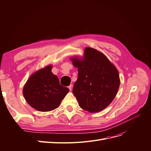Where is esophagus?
<instances>
[{"label": "esophagus", "instance_id": "34e87169", "mask_svg": "<svg viewBox=\"0 0 151 151\" xmlns=\"http://www.w3.org/2000/svg\"><path fill=\"white\" fill-rule=\"evenodd\" d=\"M68 89H69L70 91H71V88H72V86H71V85H70V86L68 87Z\"/></svg>", "mask_w": 151, "mask_h": 151}]
</instances>
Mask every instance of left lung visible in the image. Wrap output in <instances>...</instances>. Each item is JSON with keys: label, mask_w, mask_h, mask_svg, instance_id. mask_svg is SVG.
<instances>
[{"label": "left lung", "mask_w": 151, "mask_h": 151, "mask_svg": "<svg viewBox=\"0 0 151 151\" xmlns=\"http://www.w3.org/2000/svg\"><path fill=\"white\" fill-rule=\"evenodd\" d=\"M78 76L73 93L80 106L90 113L106 108L115 98L120 85L116 67L102 52L86 47L84 57L71 58Z\"/></svg>", "instance_id": "left-lung-1"}]
</instances>
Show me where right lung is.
<instances>
[{
  "instance_id": "obj_1",
  "label": "right lung",
  "mask_w": 151,
  "mask_h": 151,
  "mask_svg": "<svg viewBox=\"0 0 151 151\" xmlns=\"http://www.w3.org/2000/svg\"><path fill=\"white\" fill-rule=\"evenodd\" d=\"M52 65L32 75L24 86L22 93L28 104L39 111L47 112L59 107L69 89L60 84L52 71Z\"/></svg>"
}]
</instances>
